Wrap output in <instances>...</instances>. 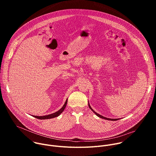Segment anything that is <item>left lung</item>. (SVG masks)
Wrapping results in <instances>:
<instances>
[{
    "label": "left lung",
    "instance_id": "8db88e82",
    "mask_svg": "<svg viewBox=\"0 0 156 156\" xmlns=\"http://www.w3.org/2000/svg\"><path fill=\"white\" fill-rule=\"evenodd\" d=\"M88 105H89V107H90V108L93 111V112L98 116V117H100V118H101V119H105V120H112V121H115V120H119V119H108V118H106V117H103V116H102V115H99V114H98V113H96L95 111L91 108V107L90 106V104H89V102H88Z\"/></svg>",
    "mask_w": 156,
    "mask_h": 156
}]
</instances>
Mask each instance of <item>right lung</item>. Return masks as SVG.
<instances>
[{
  "label": "right lung",
  "mask_w": 156,
  "mask_h": 156,
  "mask_svg": "<svg viewBox=\"0 0 156 156\" xmlns=\"http://www.w3.org/2000/svg\"><path fill=\"white\" fill-rule=\"evenodd\" d=\"M67 101L68 99H66L64 105H63V107L59 110H58L57 112H55V113H53V114H51L50 115H44V116H36V115H33L34 117L36 118V119H41V120H44V119H53V118H55V117H57L58 116H59L62 112L64 110L65 108L66 107V104H67Z\"/></svg>",
  "instance_id": "1"
}]
</instances>
